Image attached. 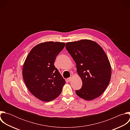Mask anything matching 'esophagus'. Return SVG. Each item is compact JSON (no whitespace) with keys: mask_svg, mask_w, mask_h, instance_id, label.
Listing matches in <instances>:
<instances>
[{"mask_svg":"<svg viewBox=\"0 0 130 130\" xmlns=\"http://www.w3.org/2000/svg\"><path fill=\"white\" fill-rule=\"evenodd\" d=\"M67 81L68 82H70V81H71V77H70V78H68V79H67Z\"/></svg>","mask_w":130,"mask_h":130,"instance_id":"obj_1","label":"esophagus"}]
</instances>
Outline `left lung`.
<instances>
[{
    "instance_id": "left-lung-1",
    "label": "left lung",
    "mask_w": 130,
    "mask_h": 130,
    "mask_svg": "<svg viewBox=\"0 0 130 130\" xmlns=\"http://www.w3.org/2000/svg\"><path fill=\"white\" fill-rule=\"evenodd\" d=\"M66 48L76 63L82 86L76 94L86 100L102 95L111 78V66L102 47L94 41L82 40L66 44Z\"/></svg>"
}]
</instances>
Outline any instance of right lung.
<instances>
[{
    "mask_svg": "<svg viewBox=\"0 0 130 130\" xmlns=\"http://www.w3.org/2000/svg\"><path fill=\"white\" fill-rule=\"evenodd\" d=\"M65 43L47 42L34 46L24 62L23 77L31 93L38 99L51 101L61 93L65 81L54 63Z\"/></svg>",
    "mask_w": 130,
    "mask_h": 130,
    "instance_id": "add662e5",
    "label": "right lung"
}]
</instances>
